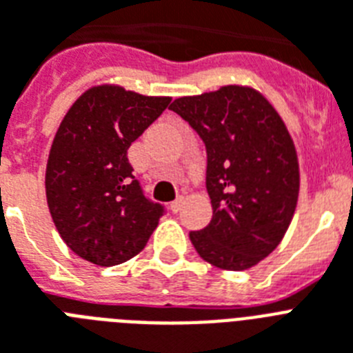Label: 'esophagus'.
Wrapping results in <instances>:
<instances>
[{
	"label": "esophagus",
	"mask_w": 353,
	"mask_h": 353,
	"mask_svg": "<svg viewBox=\"0 0 353 353\" xmlns=\"http://www.w3.org/2000/svg\"><path fill=\"white\" fill-rule=\"evenodd\" d=\"M182 205H183V198H179V200H174V202H171L170 209L173 212H179L180 209H182Z\"/></svg>",
	"instance_id": "1"
}]
</instances>
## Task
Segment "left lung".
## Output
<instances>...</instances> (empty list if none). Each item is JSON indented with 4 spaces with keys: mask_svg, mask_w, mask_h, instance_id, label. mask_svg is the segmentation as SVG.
Returning a JSON list of instances; mask_svg holds the SVG:
<instances>
[{
    "mask_svg": "<svg viewBox=\"0 0 353 353\" xmlns=\"http://www.w3.org/2000/svg\"><path fill=\"white\" fill-rule=\"evenodd\" d=\"M205 144L208 227L189 238L218 269L245 270L269 256L287 232L299 193L294 142L272 104L247 86L174 99L170 106Z\"/></svg>",
    "mask_w": 353,
    "mask_h": 353,
    "instance_id": "1",
    "label": "left lung"
}]
</instances>
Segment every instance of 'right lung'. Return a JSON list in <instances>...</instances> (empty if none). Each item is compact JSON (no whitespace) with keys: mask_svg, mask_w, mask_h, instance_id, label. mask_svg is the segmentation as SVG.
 Returning a JSON list of instances; mask_svg holds the SVG:
<instances>
[{"mask_svg":"<svg viewBox=\"0 0 353 353\" xmlns=\"http://www.w3.org/2000/svg\"><path fill=\"white\" fill-rule=\"evenodd\" d=\"M170 101L103 84L86 90L61 122L46 164V202L61 238L83 260L124 263L159 225L164 205L145 198L128 150Z\"/></svg>","mask_w":353,"mask_h":353,"instance_id":"right-lung-1","label":"right lung"}]
</instances>
